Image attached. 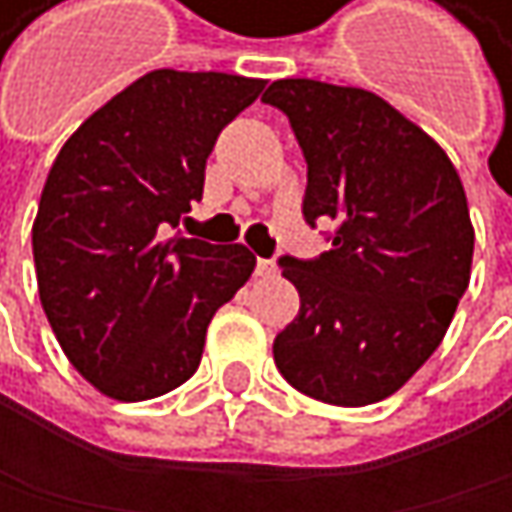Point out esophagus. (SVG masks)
I'll use <instances>...</instances> for the list:
<instances>
[{
	"mask_svg": "<svg viewBox=\"0 0 512 512\" xmlns=\"http://www.w3.org/2000/svg\"><path fill=\"white\" fill-rule=\"evenodd\" d=\"M254 273H258V276H273L276 273V264L267 261V258H258V267H254Z\"/></svg>",
	"mask_w": 512,
	"mask_h": 512,
	"instance_id": "34e87169",
	"label": "esophagus"
}]
</instances>
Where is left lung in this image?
Segmentation results:
<instances>
[{"label": "left lung", "mask_w": 512, "mask_h": 512, "mask_svg": "<svg viewBox=\"0 0 512 512\" xmlns=\"http://www.w3.org/2000/svg\"><path fill=\"white\" fill-rule=\"evenodd\" d=\"M307 159V224L331 251L282 258L301 310L273 341L282 378L328 405L393 396L442 344L470 285L473 224L455 165L384 97L279 79L264 91Z\"/></svg>", "instance_id": "left-lung-1"}]
</instances>
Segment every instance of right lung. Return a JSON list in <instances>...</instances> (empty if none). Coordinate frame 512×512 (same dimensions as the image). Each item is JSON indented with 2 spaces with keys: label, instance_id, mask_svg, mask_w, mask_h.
<instances>
[{
  "label": "right lung",
  "instance_id": "add662e5",
  "mask_svg": "<svg viewBox=\"0 0 512 512\" xmlns=\"http://www.w3.org/2000/svg\"><path fill=\"white\" fill-rule=\"evenodd\" d=\"M264 79L153 70L57 153L33 221L39 301L73 368L110 399H156L199 368L205 331L248 282L245 245L165 239Z\"/></svg>",
  "mask_w": 512,
  "mask_h": 512
}]
</instances>
